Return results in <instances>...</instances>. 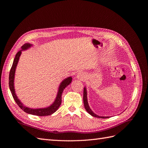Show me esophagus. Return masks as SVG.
<instances>
[{
    "mask_svg": "<svg viewBox=\"0 0 148 148\" xmlns=\"http://www.w3.org/2000/svg\"><path fill=\"white\" fill-rule=\"evenodd\" d=\"M76 78L83 81V80L86 79V75L83 72H79L77 73V76H76Z\"/></svg>",
    "mask_w": 148,
    "mask_h": 148,
    "instance_id": "34e87169",
    "label": "esophagus"
}]
</instances>
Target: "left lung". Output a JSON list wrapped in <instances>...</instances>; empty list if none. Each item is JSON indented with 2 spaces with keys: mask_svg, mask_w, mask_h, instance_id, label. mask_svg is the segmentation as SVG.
<instances>
[{
  "mask_svg": "<svg viewBox=\"0 0 148 148\" xmlns=\"http://www.w3.org/2000/svg\"><path fill=\"white\" fill-rule=\"evenodd\" d=\"M83 102H84V108L86 109V110L88 112L92 115V117H95L97 118H101V119H107V118H109V117H102V116H99L95 114L92 112V110L90 109V107L89 106L88 104V99H87V91H86V87L84 88V91H83Z\"/></svg>",
  "mask_w": 148,
  "mask_h": 148,
  "instance_id": "8db88e82",
  "label": "left lung"
}]
</instances>
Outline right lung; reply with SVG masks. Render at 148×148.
<instances>
[{"instance_id": "obj_1", "label": "right lung", "mask_w": 148, "mask_h": 148, "mask_svg": "<svg viewBox=\"0 0 148 148\" xmlns=\"http://www.w3.org/2000/svg\"><path fill=\"white\" fill-rule=\"evenodd\" d=\"M32 46H33L32 44H31L29 43H26L21 47V50L16 53L14 60H13V62L12 68L10 71V73H9V82H8V84H9L10 90L11 91L13 99H14V100L15 101L18 106L20 107L21 109H22L24 112H25L26 113L31 114V115H38V116L50 115L54 113L55 112H56L57 110L59 109V107H60L62 103V92H63L64 89L71 83V81H72V78L71 77L66 78L60 83V86L59 87V89H58L57 95L56 99L51 106H49L47 107H45V108H40V109H31V108H29V107L24 106L23 104V103H21V102L20 101V99L18 98L17 96L16 95L15 87H14L15 74V70H16L17 64L18 63L21 54V51L26 50V49H29Z\"/></svg>"}]
</instances>
